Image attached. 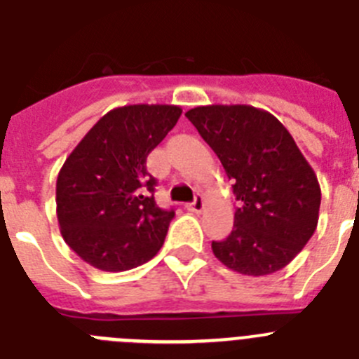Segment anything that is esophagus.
Here are the masks:
<instances>
[{
	"instance_id": "esophagus-1",
	"label": "esophagus",
	"mask_w": 359,
	"mask_h": 359,
	"mask_svg": "<svg viewBox=\"0 0 359 359\" xmlns=\"http://www.w3.org/2000/svg\"><path fill=\"white\" fill-rule=\"evenodd\" d=\"M203 208H205V199H203L201 196H198L194 201L187 205V210H190V212H201Z\"/></svg>"
}]
</instances>
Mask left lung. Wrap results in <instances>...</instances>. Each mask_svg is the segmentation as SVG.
Returning <instances> with one entry per match:
<instances>
[{
  "mask_svg": "<svg viewBox=\"0 0 359 359\" xmlns=\"http://www.w3.org/2000/svg\"><path fill=\"white\" fill-rule=\"evenodd\" d=\"M214 149L241 207L212 252L237 273L261 277L290 264L315 233L320 192L315 170L271 113L253 106H199L185 113Z\"/></svg>",
  "mask_w": 359,
  "mask_h": 359,
  "instance_id": "1",
  "label": "left lung"
}]
</instances>
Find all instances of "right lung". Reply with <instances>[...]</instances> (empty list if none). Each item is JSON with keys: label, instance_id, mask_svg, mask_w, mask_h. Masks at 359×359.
Masks as SVG:
<instances>
[{"label": "right lung", "instance_id": "add662e5", "mask_svg": "<svg viewBox=\"0 0 359 359\" xmlns=\"http://www.w3.org/2000/svg\"><path fill=\"white\" fill-rule=\"evenodd\" d=\"M182 107L133 104L111 109L66 158L55 187L66 244L102 271H126L163 246L174 210L154 201L147 156L176 126Z\"/></svg>", "mask_w": 359, "mask_h": 359}]
</instances>
